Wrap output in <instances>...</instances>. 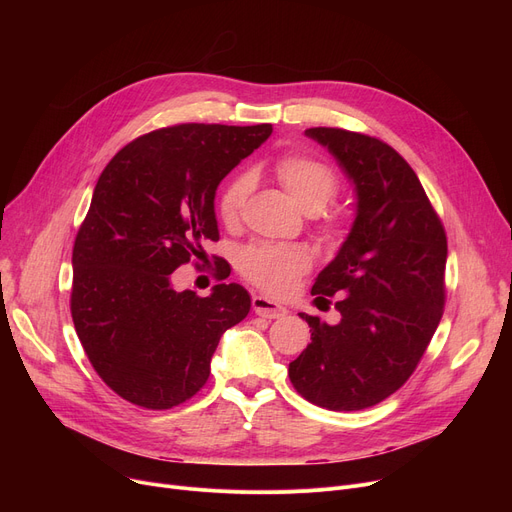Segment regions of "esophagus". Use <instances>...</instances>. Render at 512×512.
<instances>
[{
  "label": "esophagus",
  "mask_w": 512,
  "mask_h": 512,
  "mask_svg": "<svg viewBox=\"0 0 512 512\" xmlns=\"http://www.w3.org/2000/svg\"><path fill=\"white\" fill-rule=\"evenodd\" d=\"M253 311L261 317H267V319H278V317L286 315V307H282L280 303H276L272 299L261 297V294L253 297Z\"/></svg>",
  "instance_id": "1"
}]
</instances>
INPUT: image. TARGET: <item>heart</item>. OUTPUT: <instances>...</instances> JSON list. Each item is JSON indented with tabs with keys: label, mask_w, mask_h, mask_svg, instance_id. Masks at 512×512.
<instances>
[{
	"label": "heart",
	"mask_w": 512,
	"mask_h": 512,
	"mask_svg": "<svg viewBox=\"0 0 512 512\" xmlns=\"http://www.w3.org/2000/svg\"><path fill=\"white\" fill-rule=\"evenodd\" d=\"M276 176L286 193L307 213L324 209L338 193L340 178L328 161L305 153H288L276 161ZM253 174L240 170L232 174L218 193L220 220L228 226L236 224L247 197L251 193ZM336 215L326 213L319 218V228L332 232ZM311 267V253L297 242H253L238 257V270L251 284L270 294H284Z\"/></svg>",
	"instance_id": "obj_1"
}]
</instances>
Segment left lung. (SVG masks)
Listing matches in <instances>:
<instances>
[{
	"label": "left lung",
	"instance_id": "left-lung-1",
	"mask_svg": "<svg viewBox=\"0 0 512 512\" xmlns=\"http://www.w3.org/2000/svg\"><path fill=\"white\" fill-rule=\"evenodd\" d=\"M305 132L340 161L359 205L351 234L311 290L319 301L340 297V321L328 326L301 313L311 344L288 378L321 409L361 411L411 378L440 324L446 232L417 174L388 143L344 128Z\"/></svg>",
	"mask_w": 512,
	"mask_h": 512
}]
</instances>
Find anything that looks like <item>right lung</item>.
<instances>
[{
    "mask_svg": "<svg viewBox=\"0 0 512 512\" xmlns=\"http://www.w3.org/2000/svg\"><path fill=\"white\" fill-rule=\"evenodd\" d=\"M272 124H174L122 147L101 172L72 249L70 313L99 378L143 409L193 398L222 334L247 317L249 292H176L172 272L218 240L215 188ZM218 280L228 278L224 259Z\"/></svg>",
    "mask_w": 512,
    "mask_h": 512,
    "instance_id": "obj_1",
    "label": "right lung"
}]
</instances>
